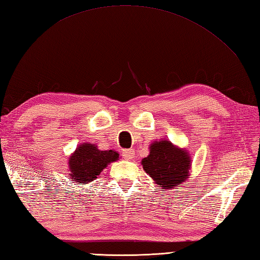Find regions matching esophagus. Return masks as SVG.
<instances>
[{
	"mask_svg": "<svg viewBox=\"0 0 260 260\" xmlns=\"http://www.w3.org/2000/svg\"><path fill=\"white\" fill-rule=\"evenodd\" d=\"M121 155L124 156L125 159H131L134 157L135 152H134V150H124L123 152H121Z\"/></svg>",
	"mask_w": 260,
	"mask_h": 260,
	"instance_id": "1",
	"label": "esophagus"
}]
</instances>
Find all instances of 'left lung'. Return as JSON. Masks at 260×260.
<instances>
[{"label":"left lung","instance_id":"1","mask_svg":"<svg viewBox=\"0 0 260 260\" xmlns=\"http://www.w3.org/2000/svg\"><path fill=\"white\" fill-rule=\"evenodd\" d=\"M143 169L163 189L180 186L189 176L191 167L187 154L169 141L155 142L150 147V155L143 158Z\"/></svg>","mask_w":260,"mask_h":260}]
</instances>
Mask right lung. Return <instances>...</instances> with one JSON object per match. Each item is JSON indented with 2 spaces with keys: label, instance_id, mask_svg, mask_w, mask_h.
Segmentation results:
<instances>
[{
  "label": "right lung",
  "instance_id": "obj_1",
  "mask_svg": "<svg viewBox=\"0 0 260 260\" xmlns=\"http://www.w3.org/2000/svg\"><path fill=\"white\" fill-rule=\"evenodd\" d=\"M118 156L115 151H99L96 145L85 143L69 159L70 174L77 183H89L97 179L108 163L118 159Z\"/></svg>",
  "mask_w": 260,
  "mask_h": 260
}]
</instances>
